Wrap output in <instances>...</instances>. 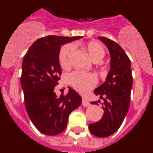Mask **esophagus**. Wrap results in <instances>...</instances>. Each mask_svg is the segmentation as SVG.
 Returning <instances> with one entry per match:
<instances>
[{"label": "esophagus", "instance_id": "1", "mask_svg": "<svg viewBox=\"0 0 153 153\" xmlns=\"http://www.w3.org/2000/svg\"><path fill=\"white\" fill-rule=\"evenodd\" d=\"M82 105H83V106H89L90 105V103L87 100H86V99H83V100H82Z\"/></svg>", "mask_w": 153, "mask_h": 153}]
</instances>
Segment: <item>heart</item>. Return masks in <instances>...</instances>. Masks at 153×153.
I'll use <instances>...</instances> for the list:
<instances>
[{
	"instance_id": "heart-1",
	"label": "heart",
	"mask_w": 153,
	"mask_h": 153,
	"mask_svg": "<svg viewBox=\"0 0 153 153\" xmlns=\"http://www.w3.org/2000/svg\"><path fill=\"white\" fill-rule=\"evenodd\" d=\"M84 49L94 62H98L102 60L105 55V51L102 46L97 41H90L85 44ZM73 50L74 47L72 44L64 45L60 50L58 60L62 68H68L70 66V57ZM67 80L76 91L80 93H86L97 84V81L94 74L81 71H74L71 73L68 76Z\"/></svg>"
}]
</instances>
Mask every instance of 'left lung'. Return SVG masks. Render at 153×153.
I'll return each mask as SVG.
<instances>
[{
  "label": "left lung",
  "mask_w": 153,
  "mask_h": 153,
  "mask_svg": "<svg viewBox=\"0 0 153 153\" xmlns=\"http://www.w3.org/2000/svg\"><path fill=\"white\" fill-rule=\"evenodd\" d=\"M98 38L109 49L111 63L106 81L94 90L96 95L103 100L102 107L104 113L98 122L90 123L89 129L94 136L103 138L118 130L128 113L132 76L130 60L122 47L109 38L104 36ZM91 103L97 104V101Z\"/></svg>",
  "instance_id": "left-lung-1"
}]
</instances>
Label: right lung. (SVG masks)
I'll use <instances>...</instances> for the list:
<instances>
[{"mask_svg": "<svg viewBox=\"0 0 153 153\" xmlns=\"http://www.w3.org/2000/svg\"><path fill=\"white\" fill-rule=\"evenodd\" d=\"M81 37L44 36L36 40L24 56L21 84L24 104L31 122L44 134L55 136L63 132L69 115L82 102L80 96L70 87L60 97L53 90L61 75L58 60L61 45Z\"/></svg>", "mask_w": 153, "mask_h": 153, "instance_id": "right-lung-1", "label": "right lung"}]
</instances>
